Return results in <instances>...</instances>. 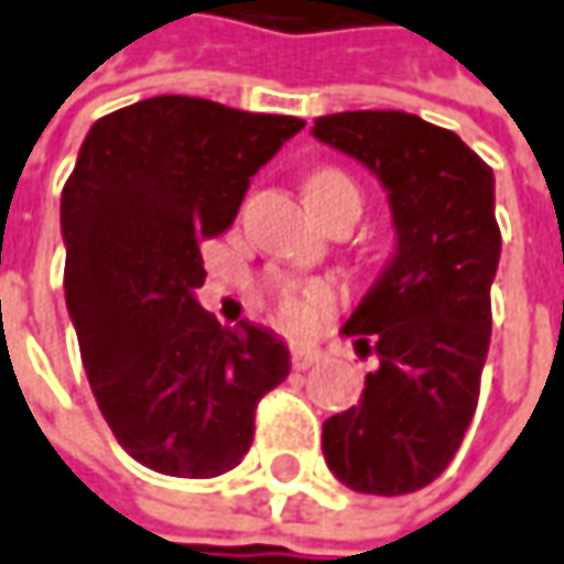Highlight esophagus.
Listing matches in <instances>:
<instances>
[{"instance_id": "1", "label": "esophagus", "mask_w": 564, "mask_h": 564, "mask_svg": "<svg viewBox=\"0 0 564 564\" xmlns=\"http://www.w3.org/2000/svg\"><path fill=\"white\" fill-rule=\"evenodd\" d=\"M318 359H321V352L315 349V346H293V368L305 371V368H312Z\"/></svg>"}]
</instances>
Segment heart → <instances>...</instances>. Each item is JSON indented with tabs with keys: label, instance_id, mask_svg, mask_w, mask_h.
Listing matches in <instances>:
<instances>
[{
	"label": "heart",
	"instance_id": "b5f03b06",
	"mask_svg": "<svg viewBox=\"0 0 564 564\" xmlns=\"http://www.w3.org/2000/svg\"><path fill=\"white\" fill-rule=\"evenodd\" d=\"M346 184H349V181L343 177L340 171L324 167V171H315V174L305 181V196H315V193H324V189H330V186ZM327 305H330V290H324V286H302V290H296V286H283L278 315H281V321L290 330H308V327L318 324V318L324 315Z\"/></svg>",
	"mask_w": 564,
	"mask_h": 564
}]
</instances>
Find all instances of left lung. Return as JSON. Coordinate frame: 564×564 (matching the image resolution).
Here are the masks:
<instances>
[{"label": "left lung", "instance_id": "left-lung-1", "mask_svg": "<svg viewBox=\"0 0 564 564\" xmlns=\"http://www.w3.org/2000/svg\"><path fill=\"white\" fill-rule=\"evenodd\" d=\"M312 137L378 177L397 234L340 327L380 365L359 405L324 421V462L356 494H412L446 471L475 415L502 249L494 171L409 111L324 115Z\"/></svg>", "mask_w": 564, "mask_h": 564}]
</instances>
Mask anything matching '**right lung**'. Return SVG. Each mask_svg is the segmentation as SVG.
<instances>
[{
    "label": "right lung",
    "instance_id": "add662e5",
    "mask_svg": "<svg viewBox=\"0 0 564 564\" xmlns=\"http://www.w3.org/2000/svg\"><path fill=\"white\" fill-rule=\"evenodd\" d=\"M305 121L152 96L89 127L62 189L65 302L93 397L127 456L159 475L218 477L290 375L262 324L221 327L196 290L199 243L237 218L249 181Z\"/></svg>",
    "mask_w": 564,
    "mask_h": 564
}]
</instances>
